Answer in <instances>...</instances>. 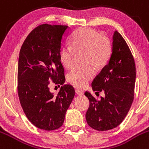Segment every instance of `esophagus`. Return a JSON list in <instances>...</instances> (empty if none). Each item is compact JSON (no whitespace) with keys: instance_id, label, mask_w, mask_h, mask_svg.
Segmentation results:
<instances>
[{"instance_id":"1","label":"esophagus","mask_w":149,"mask_h":149,"mask_svg":"<svg viewBox=\"0 0 149 149\" xmlns=\"http://www.w3.org/2000/svg\"><path fill=\"white\" fill-rule=\"evenodd\" d=\"M76 93L77 95H82L84 94V91L82 90H81L80 88H76Z\"/></svg>"}]
</instances>
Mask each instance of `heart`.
Instances as JSON below:
<instances>
[{
	"label": "heart",
	"instance_id": "b5f03b06",
	"mask_svg": "<svg viewBox=\"0 0 149 149\" xmlns=\"http://www.w3.org/2000/svg\"><path fill=\"white\" fill-rule=\"evenodd\" d=\"M70 46H63L59 50V59L66 68L74 64L76 54L84 53L83 63L86 65L76 67L68 73L67 79L77 87H85L95 76V67H104L110 60L113 46L111 40L106 35L94 29L81 28L72 34Z\"/></svg>",
	"mask_w": 149,
	"mask_h": 149
}]
</instances>
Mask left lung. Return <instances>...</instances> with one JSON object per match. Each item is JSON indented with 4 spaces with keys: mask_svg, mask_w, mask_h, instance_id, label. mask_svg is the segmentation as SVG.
Instances as JSON below:
<instances>
[{
    "mask_svg": "<svg viewBox=\"0 0 149 149\" xmlns=\"http://www.w3.org/2000/svg\"><path fill=\"white\" fill-rule=\"evenodd\" d=\"M136 65L126 40L117 31L113 36V51L109 63L93 79L95 94L103 91L105 97L98 101L86 91L90 102L86 118L90 127L108 131L121 123L134 98Z\"/></svg>",
    "mask_w": 149,
    "mask_h": 149,
    "instance_id": "obj_1",
    "label": "left lung"
}]
</instances>
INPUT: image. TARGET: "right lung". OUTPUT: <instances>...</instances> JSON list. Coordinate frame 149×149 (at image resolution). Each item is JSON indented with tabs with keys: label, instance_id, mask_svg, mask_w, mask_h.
<instances>
[{
	"label": "right lung",
	"instance_id": "obj_1",
	"mask_svg": "<svg viewBox=\"0 0 149 149\" xmlns=\"http://www.w3.org/2000/svg\"><path fill=\"white\" fill-rule=\"evenodd\" d=\"M68 26L42 24L29 34L18 58V94L23 111L40 129L53 131L63 123L67 109L75 95L69 84L57 95L49 92V79L58 85L65 82L59 50Z\"/></svg>",
	"mask_w": 149,
	"mask_h": 149
}]
</instances>
